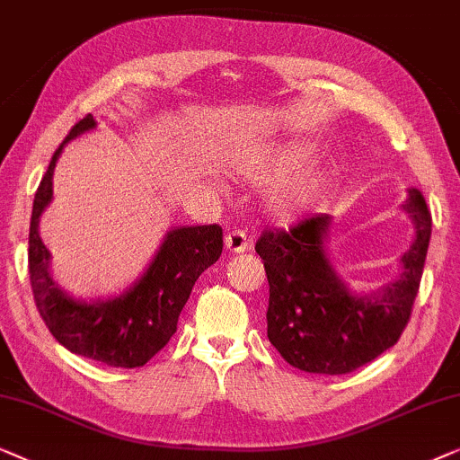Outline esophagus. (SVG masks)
<instances>
[{
    "mask_svg": "<svg viewBox=\"0 0 460 460\" xmlns=\"http://www.w3.org/2000/svg\"><path fill=\"white\" fill-rule=\"evenodd\" d=\"M225 248L229 252H235V254H242L250 248V237L243 229H233L225 235Z\"/></svg>",
    "mask_w": 460,
    "mask_h": 460,
    "instance_id": "1",
    "label": "esophagus"
}]
</instances>
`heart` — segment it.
I'll use <instances>...</instances> for the list:
<instances>
[{"instance_id": "b5f03b06", "label": "heart", "mask_w": 460, "mask_h": 460, "mask_svg": "<svg viewBox=\"0 0 460 460\" xmlns=\"http://www.w3.org/2000/svg\"><path fill=\"white\" fill-rule=\"evenodd\" d=\"M308 156V150L300 144H281L256 147V150L243 152L233 160V168L243 179L254 181V183H267L281 177L289 168L302 164ZM321 187L319 172L306 171L296 174L294 179L277 187L269 198V208L275 217L292 218L308 208L314 202L316 193Z\"/></svg>"}]
</instances>
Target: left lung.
I'll use <instances>...</instances> for the list:
<instances>
[{
  "mask_svg": "<svg viewBox=\"0 0 460 460\" xmlns=\"http://www.w3.org/2000/svg\"><path fill=\"white\" fill-rule=\"evenodd\" d=\"M402 208L415 223V242L400 258L398 279L371 296L352 294L329 262V215H313L288 231H262L256 252L269 279L267 335L289 365L306 373L344 375L400 340L431 237L421 191L409 190Z\"/></svg>",
  "mask_w": 460,
  "mask_h": 460,
  "instance_id": "1",
  "label": "left lung"
}]
</instances>
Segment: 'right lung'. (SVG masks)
I'll use <instances>...</instances> for the list:
<instances>
[{
  "instance_id": "1",
  "label": "right lung",
  "mask_w": 460,
  "mask_h": 460,
  "mask_svg": "<svg viewBox=\"0 0 460 460\" xmlns=\"http://www.w3.org/2000/svg\"><path fill=\"white\" fill-rule=\"evenodd\" d=\"M92 128V114L70 128L37 187L29 231L31 288L39 314L66 350L108 367L135 368L163 350L177 332L198 277L221 256L223 229L218 225L171 229L150 267L127 292L95 302L68 296L49 273V250L39 237V218L54 198V168L64 146Z\"/></svg>"
}]
</instances>
